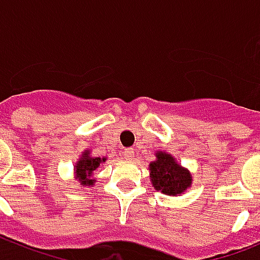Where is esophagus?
I'll use <instances>...</instances> for the list:
<instances>
[{
	"label": "esophagus",
	"instance_id": "esophagus-1",
	"mask_svg": "<svg viewBox=\"0 0 260 260\" xmlns=\"http://www.w3.org/2000/svg\"><path fill=\"white\" fill-rule=\"evenodd\" d=\"M123 155L126 159H132V156L135 155V151L132 148H126V149H123Z\"/></svg>",
	"mask_w": 260,
	"mask_h": 260
}]
</instances>
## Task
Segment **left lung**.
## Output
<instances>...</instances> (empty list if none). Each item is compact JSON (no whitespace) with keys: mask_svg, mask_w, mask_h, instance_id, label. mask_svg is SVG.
<instances>
[{"mask_svg":"<svg viewBox=\"0 0 260 260\" xmlns=\"http://www.w3.org/2000/svg\"><path fill=\"white\" fill-rule=\"evenodd\" d=\"M149 171L153 188L165 195H181L192 183L189 171L167 152H156V160L149 164Z\"/></svg>","mask_w":260,"mask_h":260,"instance_id":"obj_1","label":"left lung"}]
</instances>
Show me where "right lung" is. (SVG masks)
Here are the masks:
<instances>
[{"label":"right lung","instance_id":"add662e5","mask_svg":"<svg viewBox=\"0 0 260 260\" xmlns=\"http://www.w3.org/2000/svg\"><path fill=\"white\" fill-rule=\"evenodd\" d=\"M101 162H105V158H92L89 155V151H85L82 153V156L79 158L78 164L75 167V175L79 179V183L82 185H93L95 179H89L92 176V172L100 167Z\"/></svg>","mask_w":260,"mask_h":260}]
</instances>
